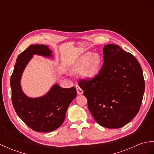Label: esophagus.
Masks as SVG:
<instances>
[{
  "label": "esophagus",
  "instance_id": "1",
  "mask_svg": "<svg viewBox=\"0 0 154 154\" xmlns=\"http://www.w3.org/2000/svg\"><path fill=\"white\" fill-rule=\"evenodd\" d=\"M76 89H77V92L78 94H82L83 93V91L81 89L79 86L77 85L76 86Z\"/></svg>",
  "mask_w": 154,
  "mask_h": 154
}]
</instances>
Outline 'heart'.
Returning <instances> with one entry per match:
<instances>
[{
  "mask_svg": "<svg viewBox=\"0 0 154 154\" xmlns=\"http://www.w3.org/2000/svg\"><path fill=\"white\" fill-rule=\"evenodd\" d=\"M101 65V57L98 54L87 52L77 59L71 67L73 73L81 72V75L85 79H92L99 72Z\"/></svg>",
  "mask_w": 154,
  "mask_h": 154,
  "instance_id": "b5f03b06",
  "label": "heart"
}]
</instances>
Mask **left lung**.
Segmentation results:
<instances>
[{
    "instance_id": "8db88e82",
    "label": "left lung",
    "mask_w": 154,
    "mask_h": 154,
    "mask_svg": "<svg viewBox=\"0 0 154 154\" xmlns=\"http://www.w3.org/2000/svg\"><path fill=\"white\" fill-rule=\"evenodd\" d=\"M104 63L97 76L81 80L88 109L97 122L108 128H119L138 114L145 91L143 71L133 55L119 45L103 48Z\"/></svg>"
}]
</instances>
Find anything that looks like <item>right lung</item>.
Instances as JSON below:
<instances>
[{
  "instance_id": "right-lung-1",
  "label": "right lung",
  "mask_w": 154,
  "mask_h": 154,
  "mask_svg": "<svg viewBox=\"0 0 154 154\" xmlns=\"http://www.w3.org/2000/svg\"><path fill=\"white\" fill-rule=\"evenodd\" d=\"M34 55L52 58V51L45 45H31L20 54L11 77L12 102L18 116L34 131L49 132L60 127L67 110L77 96L75 87L62 88L54 84L44 95L31 98L22 89L20 81L24 69Z\"/></svg>"
}]
</instances>
